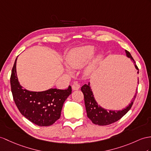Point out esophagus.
<instances>
[{"label":"esophagus","mask_w":151,"mask_h":151,"mask_svg":"<svg viewBox=\"0 0 151 151\" xmlns=\"http://www.w3.org/2000/svg\"><path fill=\"white\" fill-rule=\"evenodd\" d=\"M72 90H78L79 89L80 85H79V84H78V82L75 81L74 83H73V84H72Z\"/></svg>","instance_id":"34e87169"}]
</instances>
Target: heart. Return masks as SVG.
Returning <instances> with one entry per match:
<instances>
[{"label":"heart","instance_id":"heart-1","mask_svg":"<svg viewBox=\"0 0 151 151\" xmlns=\"http://www.w3.org/2000/svg\"><path fill=\"white\" fill-rule=\"evenodd\" d=\"M95 53V49L93 46L86 45L81 47L76 48L72 50L70 52L67 58L66 61L70 67L72 68H79L83 67L86 65L91 58L93 56ZM100 60V57H97L88 65L84 69V74L88 76L92 72L95 67H96L97 62ZM67 71L70 73V69L67 68Z\"/></svg>","mask_w":151,"mask_h":151}]
</instances>
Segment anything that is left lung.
Here are the masks:
<instances>
[{"mask_svg":"<svg viewBox=\"0 0 151 151\" xmlns=\"http://www.w3.org/2000/svg\"><path fill=\"white\" fill-rule=\"evenodd\" d=\"M126 56L129 58H130L132 62L134 63L136 69L138 70L137 73H138V68L136 65V62L134 61V59L131 56L129 52H128L126 50ZM137 83H139L138 78V81H137ZM81 91L84 95V104H85L87 116L93 124L99 125V126H107V125L111 124L120 120L131 108L137 94V91L135 95L132 99L131 102L126 108L116 111V110L106 109L98 104L94 98L90 83H88V84H84L81 87Z\"/></svg>","mask_w":151,"mask_h":151,"instance_id":"left-lung-1","label":"left lung"}]
</instances>
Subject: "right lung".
<instances>
[{"label":"right lung","mask_w":151,"mask_h":151,"mask_svg":"<svg viewBox=\"0 0 151 151\" xmlns=\"http://www.w3.org/2000/svg\"><path fill=\"white\" fill-rule=\"evenodd\" d=\"M17 58L14 61L10 78L14 101L22 115L39 126H49L60 118L66 99L72 93V88H56L43 91H31L24 89L17 75Z\"/></svg>","instance_id":"obj_1"}]
</instances>
